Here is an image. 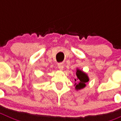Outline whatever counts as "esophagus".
Segmentation results:
<instances>
[{
    "instance_id": "esophagus-1",
    "label": "esophagus",
    "mask_w": 121,
    "mask_h": 121,
    "mask_svg": "<svg viewBox=\"0 0 121 121\" xmlns=\"http://www.w3.org/2000/svg\"><path fill=\"white\" fill-rule=\"evenodd\" d=\"M64 64H62V63L58 64V65H57V67H58V68L60 70H62L63 68H64Z\"/></svg>"
}]
</instances>
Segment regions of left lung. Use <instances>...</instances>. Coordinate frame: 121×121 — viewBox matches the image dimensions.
<instances>
[{
    "instance_id": "obj_1",
    "label": "left lung",
    "mask_w": 121,
    "mask_h": 121,
    "mask_svg": "<svg viewBox=\"0 0 121 121\" xmlns=\"http://www.w3.org/2000/svg\"><path fill=\"white\" fill-rule=\"evenodd\" d=\"M77 79H75V86L76 90H80L83 89L86 86V84L89 81V78L86 73L83 71L82 70H80L79 68H76V71Z\"/></svg>"
}]
</instances>
